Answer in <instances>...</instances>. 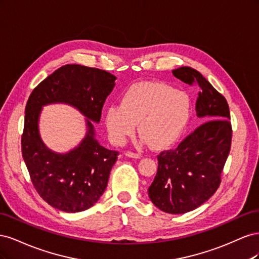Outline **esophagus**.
Masks as SVG:
<instances>
[{"label": "esophagus", "instance_id": "obj_1", "mask_svg": "<svg viewBox=\"0 0 259 259\" xmlns=\"http://www.w3.org/2000/svg\"><path fill=\"white\" fill-rule=\"evenodd\" d=\"M125 155L127 156V158H132V159H140V155L137 153H134L132 151H126L125 152Z\"/></svg>", "mask_w": 259, "mask_h": 259}]
</instances>
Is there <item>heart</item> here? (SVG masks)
I'll use <instances>...</instances> for the list:
<instances>
[{
	"mask_svg": "<svg viewBox=\"0 0 259 259\" xmlns=\"http://www.w3.org/2000/svg\"><path fill=\"white\" fill-rule=\"evenodd\" d=\"M191 114L192 104L187 93L163 82H140L123 93L121 105L107 108L105 121L114 145L126 142L139 122L144 142L154 149H165L183 137Z\"/></svg>",
	"mask_w": 259,
	"mask_h": 259,
	"instance_id": "1",
	"label": "heart"
}]
</instances>
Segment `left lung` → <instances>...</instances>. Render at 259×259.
Instances as JSON below:
<instances>
[{
    "instance_id": "8db88e82",
    "label": "left lung",
    "mask_w": 259,
    "mask_h": 259,
    "mask_svg": "<svg viewBox=\"0 0 259 259\" xmlns=\"http://www.w3.org/2000/svg\"><path fill=\"white\" fill-rule=\"evenodd\" d=\"M186 84H197V115L204 122L175 150L158 155V171L148 193L153 204L168 214L193 210L213 195L231 147L232 128L227 100L199 71L190 67L173 70Z\"/></svg>"
}]
</instances>
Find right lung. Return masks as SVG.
Segmentation results:
<instances>
[{
    "label": "right lung",
    "instance_id": "1",
    "mask_svg": "<svg viewBox=\"0 0 259 259\" xmlns=\"http://www.w3.org/2000/svg\"><path fill=\"white\" fill-rule=\"evenodd\" d=\"M115 80L113 74L105 70L66 65L31 93L21 136L22 158L35 190L55 208L67 213L85 210L95 204L106 189L119 153L98 143L91 121L99 123L101 110ZM51 103L70 104L87 117L85 137L69 153L51 151L40 138L39 114L41 108Z\"/></svg>",
    "mask_w": 259,
    "mask_h": 259
}]
</instances>
